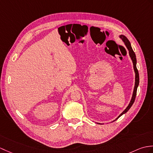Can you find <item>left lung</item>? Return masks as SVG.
I'll list each match as a JSON object with an SVG mask.
<instances>
[{
    "label": "left lung",
    "instance_id": "1",
    "mask_svg": "<svg viewBox=\"0 0 153 153\" xmlns=\"http://www.w3.org/2000/svg\"><path fill=\"white\" fill-rule=\"evenodd\" d=\"M119 38L123 40V42H124V44L126 45V48L128 49V50L129 52V55L131 58V60H132V63H133V66H134V72H135V85H134V91H133V94H132V98H131V100L129 103L128 105L127 106L126 108L124 110V111L120 113V114L115 119V120H113V121H115L117 119H118L120 116H122L123 114H125L126 113L128 110L130 109V108L132 107V105H133L134 102L135 101V98H136V93H137V88L138 85H139V83H140V77H139V73H138V71L137 69V67H136V64H137V60H136V54H135V53L134 52L132 46H131L130 44V41L128 40V38L125 36H124L123 34H120L119 36ZM99 125H103V124L101 123H98Z\"/></svg>",
    "mask_w": 153,
    "mask_h": 153
}]
</instances>
